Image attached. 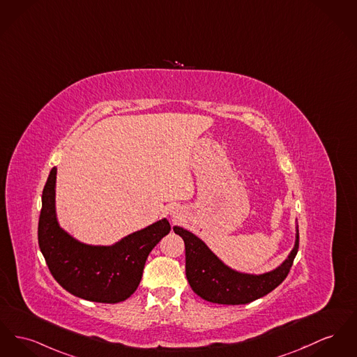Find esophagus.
Wrapping results in <instances>:
<instances>
[{
  "mask_svg": "<svg viewBox=\"0 0 357 357\" xmlns=\"http://www.w3.org/2000/svg\"><path fill=\"white\" fill-rule=\"evenodd\" d=\"M169 214H171V217L175 218V220H181V218L183 217L182 210H181V208H176V206H175V208L172 206V208L169 209Z\"/></svg>",
  "mask_w": 357,
  "mask_h": 357,
  "instance_id": "esophagus-1",
  "label": "esophagus"
}]
</instances>
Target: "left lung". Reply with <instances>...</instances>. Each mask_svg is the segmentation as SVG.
I'll use <instances>...</instances> for the list:
<instances>
[{
  "label": "left lung",
  "instance_id": "left-lung-1",
  "mask_svg": "<svg viewBox=\"0 0 357 357\" xmlns=\"http://www.w3.org/2000/svg\"><path fill=\"white\" fill-rule=\"evenodd\" d=\"M174 231L185 241L186 278L192 291L202 299L220 305H245L278 287L290 273L299 247L298 224L295 221V243L289 256L271 271L240 273L227 266L194 233L175 225Z\"/></svg>",
  "mask_w": 357,
  "mask_h": 357
}]
</instances>
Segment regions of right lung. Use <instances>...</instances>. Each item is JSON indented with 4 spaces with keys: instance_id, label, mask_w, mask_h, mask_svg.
<instances>
[{
    "instance_id": "obj_1",
    "label": "right lung",
    "mask_w": 357,
    "mask_h": 357,
    "mask_svg": "<svg viewBox=\"0 0 357 357\" xmlns=\"http://www.w3.org/2000/svg\"><path fill=\"white\" fill-rule=\"evenodd\" d=\"M55 192L56 167L51 169L43 190L38 229L39 247L52 276L64 290L86 301H126L140 284L149 252L171 231L167 218L112 245L86 244L59 225Z\"/></svg>"
}]
</instances>
